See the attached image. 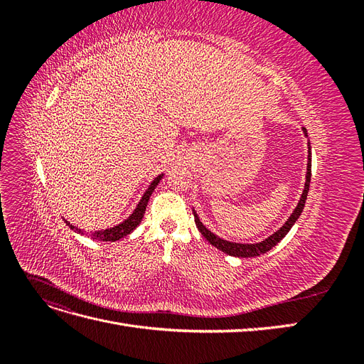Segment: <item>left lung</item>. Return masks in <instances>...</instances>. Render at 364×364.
Instances as JSON below:
<instances>
[{
	"mask_svg": "<svg viewBox=\"0 0 364 364\" xmlns=\"http://www.w3.org/2000/svg\"><path fill=\"white\" fill-rule=\"evenodd\" d=\"M305 136L306 135V129L302 127ZM306 181H305V188H304V193L301 196L299 199V203H297V206L294 208V211L291 213V215L289 217L287 222L284 223L282 228H279L277 232L272 234L270 237H267L264 241H261V243H253V245H243V243H232V241H226L223 238L217 237L215 234H213L211 230L206 229L203 226V223L199 220V215H197V213L193 209V214H194V222H196V226L197 229L200 230V234L211 243L214 247L220 249L222 252L228 253V255L230 257H238V258H252V257H259L262 255V253L269 252L270 249H273L274 246H277L279 241L289 234V230L291 229V226L296 223V220L299 218L302 209L305 206V200H306V196H308V190H310V181H311V146L310 142H308V164H306Z\"/></svg>",
	"mask_w": 364,
	"mask_h": 364,
	"instance_id": "8db88e82",
	"label": "left lung"
}]
</instances>
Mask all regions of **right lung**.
Returning a JSON list of instances; mask_svg holds the SVG:
<instances>
[{"instance_id":"1","label":"right lung","mask_w":364,"mask_h":364,"mask_svg":"<svg viewBox=\"0 0 364 364\" xmlns=\"http://www.w3.org/2000/svg\"><path fill=\"white\" fill-rule=\"evenodd\" d=\"M162 176H164V174H159L158 178H155V181H153V182L149 185V188L146 190L144 196L141 197V200H139L138 206L135 208V211L129 215V218H126L123 223H119V225H117V226H114V228L103 229V230H95V232L91 234V238H92V240H97V241H117V240H119V238H124L126 235H129V234L132 232V230H134V229L141 223L142 217H144V213H146V208H147L150 196H151L153 191H155V188L158 186L159 181L162 179ZM65 223H67V225L74 230V232L83 234L82 229H77L75 226H73L71 223H68L67 220H65Z\"/></svg>"}]
</instances>
